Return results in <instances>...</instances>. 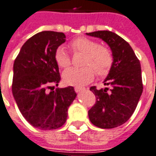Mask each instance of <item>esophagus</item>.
<instances>
[{"instance_id":"1","label":"esophagus","mask_w":156,"mask_h":156,"mask_svg":"<svg viewBox=\"0 0 156 156\" xmlns=\"http://www.w3.org/2000/svg\"><path fill=\"white\" fill-rule=\"evenodd\" d=\"M82 90H84V88L80 87V86H76V87H75V91H76V93H79V92H80Z\"/></svg>"}]
</instances>
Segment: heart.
<instances>
[{
	"label": "heart",
	"mask_w": 156,
	"mask_h": 156,
	"mask_svg": "<svg viewBox=\"0 0 156 156\" xmlns=\"http://www.w3.org/2000/svg\"><path fill=\"white\" fill-rule=\"evenodd\" d=\"M70 48L72 51L85 54L83 65L80 68L71 67L62 74L63 81L70 85H82L92 81L95 71L99 76H105L110 71L113 64V56L108 48L100 46L95 41L80 37L71 41ZM55 61L61 68H66L71 64L68 53L63 47L55 51Z\"/></svg>",
	"instance_id": "heart-1"
}]
</instances>
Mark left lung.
<instances>
[{"label":"left lung","instance_id":"1","mask_svg":"<svg viewBox=\"0 0 156 156\" xmlns=\"http://www.w3.org/2000/svg\"><path fill=\"white\" fill-rule=\"evenodd\" d=\"M87 35L101 38L109 46L113 64L105 80L109 88L90 90L96 102L89 110V118L100 128H114L131 118L143 91L140 61L132 47L115 33L104 30L87 33Z\"/></svg>","mask_w":156,"mask_h":156}]
</instances>
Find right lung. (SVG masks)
Masks as SVG:
<instances>
[{"label": "right lung", "mask_w": 156, "mask_h": 156, "mask_svg": "<svg viewBox=\"0 0 156 156\" xmlns=\"http://www.w3.org/2000/svg\"><path fill=\"white\" fill-rule=\"evenodd\" d=\"M65 42L63 33H38L24 43L14 62V99L27 122L38 129L62 127L69 106L76 97L72 86L55 90L52 86H57L61 80L55 51Z\"/></svg>", "instance_id": "add662e5"}]
</instances>
